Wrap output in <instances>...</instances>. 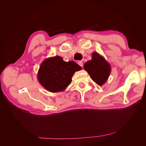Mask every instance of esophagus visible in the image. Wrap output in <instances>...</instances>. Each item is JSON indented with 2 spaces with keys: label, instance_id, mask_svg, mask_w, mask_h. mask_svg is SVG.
Here are the masks:
<instances>
[{
  "label": "esophagus",
  "instance_id": "esophagus-1",
  "mask_svg": "<svg viewBox=\"0 0 146 146\" xmlns=\"http://www.w3.org/2000/svg\"><path fill=\"white\" fill-rule=\"evenodd\" d=\"M78 64L80 66H81V67H83V62L82 61V60H80V61H78Z\"/></svg>",
  "mask_w": 146,
  "mask_h": 146
}]
</instances>
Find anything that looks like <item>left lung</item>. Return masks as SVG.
I'll use <instances>...</instances> for the list:
<instances>
[{
    "label": "left lung",
    "instance_id": "obj_1",
    "mask_svg": "<svg viewBox=\"0 0 146 146\" xmlns=\"http://www.w3.org/2000/svg\"><path fill=\"white\" fill-rule=\"evenodd\" d=\"M84 68L98 86H102L106 82L111 70L110 63L97 52L92 53L91 60L86 62L84 64Z\"/></svg>",
    "mask_w": 146,
    "mask_h": 146
}]
</instances>
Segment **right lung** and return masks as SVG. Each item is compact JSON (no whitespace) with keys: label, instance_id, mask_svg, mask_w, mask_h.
Segmentation results:
<instances>
[{"label":"right lung","instance_id":"1","mask_svg":"<svg viewBox=\"0 0 146 146\" xmlns=\"http://www.w3.org/2000/svg\"><path fill=\"white\" fill-rule=\"evenodd\" d=\"M82 68L74 61L65 62L59 56L46 58L37 73L38 82L49 92L63 91L70 84L75 71Z\"/></svg>","mask_w":146,"mask_h":146}]
</instances>
